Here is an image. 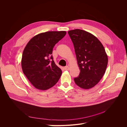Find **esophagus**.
I'll return each mask as SVG.
<instances>
[{
	"mask_svg": "<svg viewBox=\"0 0 127 127\" xmlns=\"http://www.w3.org/2000/svg\"><path fill=\"white\" fill-rule=\"evenodd\" d=\"M64 69L66 70H69V67L68 66L64 67Z\"/></svg>",
	"mask_w": 127,
	"mask_h": 127,
	"instance_id": "1",
	"label": "esophagus"
}]
</instances>
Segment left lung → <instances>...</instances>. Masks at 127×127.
Wrapping results in <instances>:
<instances>
[{
  "label": "left lung",
  "mask_w": 127,
  "mask_h": 127,
  "mask_svg": "<svg viewBox=\"0 0 127 127\" xmlns=\"http://www.w3.org/2000/svg\"><path fill=\"white\" fill-rule=\"evenodd\" d=\"M68 33L74 44L80 69L74 81L79 87L90 89L105 74L108 59L104 48L96 37L85 31L76 29Z\"/></svg>",
  "instance_id": "8db88e82"
}]
</instances>
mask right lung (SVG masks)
<instances>
[{
	"label": "right lung",
	"instance_id": "obj_1",
	"mask_svg": "<svg viewBox=\"0 0 127 127\" xmlns=\"http://www.w3.org/2000/svg\"><path fill=\"white\" fill-rule=\"evenodd\" d=\"M66 34V31L39 34L32 37L24 48L21 62L22 70L37 89L47 90L59 79L62 71L53 60L52 50Z\"/></svg>",
	"mask_w": 127,
	"mask_h": 127
}]
</instances>
